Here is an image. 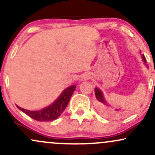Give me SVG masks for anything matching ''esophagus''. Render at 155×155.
<instances>
[{"mask_svg": "<svg viewBox=\"0 0 155 155\" xmlns=\"http://www.w3.org/2000/svg\"><path fill=\"white\" fill-rule=\"evenodd\" d=\"M90 78V74H87V73H85V74H84L82 76H81V79L84 80V81H85V80H87Z\"/></svg>", "mask_w": 155, "mask_h": 155, "instance_id": "esophagus-1", "label": "esophagus"}]
</instances>
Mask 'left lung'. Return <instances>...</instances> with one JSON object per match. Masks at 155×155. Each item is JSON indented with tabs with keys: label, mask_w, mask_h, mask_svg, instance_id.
Here are the masks:
<instances>
[{
	"label": "left lung",
	"mask_w": 155,
	"mask_h": 155,
	"mask_svg": "<svg viewBox=\"0 0 155 155\" xmlns=\"http://www.w3.org/2000/svg\"><path fill=\"white\" fill-rule=\"evenodd\" d=\"M142 59H143V62H144L145 64H146V63H147V60H146L144 55H142ZM95 97H96V98H97V101H99L101 104L107 105V104H106V101H105V98L104 97V95H103L102 92H101L98 88H97V87L95 88ZM115 111L118 112L119 109H116Z\"/></svg>",
	"instance_id": "obj_1"
}]
</instances>
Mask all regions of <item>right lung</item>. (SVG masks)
<instances>
[{
  "instance_id": "right-lung-1",
  "label": "right lung",
  "mask_w": 155,
  "mask_h": 155,
  "mask_svg": "<svg viewBox=\"0 0 155 155\" xmlns=\"http://www.w3.org/2000/svg\"><path fill=\"white\" fill-rule=\"evenodd\" d=\"M76 89L75 85L69 87L62 92L58 98L49 106L38 111H29L17 106V107L33 120L41 122H48L58 119L66 108L71 97Z\"/></svg>"
}]
</instances>
